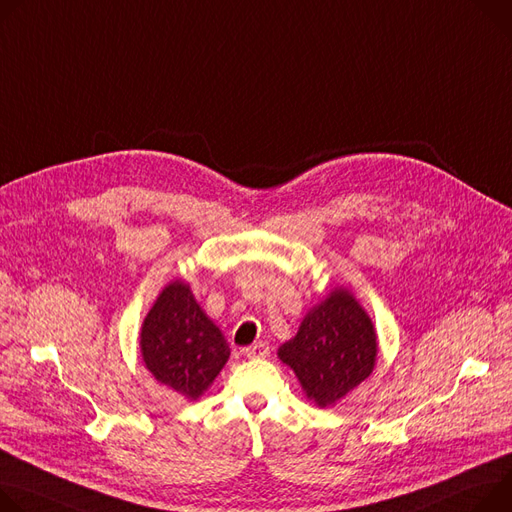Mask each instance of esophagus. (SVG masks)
<instances>
[{
  "label": "esophagus",
  "instance_id": "obj_1",
  "mask_svg": "<svg viewBox=\"0 0 512 512\" xmlns=\"http://www.w3.org/2000/svg\"><path fill=\"white\" fill-rule=\"evenodd\" d=\"M245 355H247L249 359H263V357L269 355V345L263 343V341H259V343L247 347V349H245Z\"/></svg>",
  "mask_w": 512,
  "mask_h": 512
}]
</instances>
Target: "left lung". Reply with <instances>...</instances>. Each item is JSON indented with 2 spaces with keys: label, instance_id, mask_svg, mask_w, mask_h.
<instances>
[{
  "label": "left lung",
  "instance_id": "8db88e82",
  "mask_svg": "<svg viewBox=\"0 0 512 512\" xmlns=\"http://www.w3.org/2000/svg\"><path fill=\"white\" fill-rule=\"evenodd\" d=\"M302 390L320 408L347 396L376 365L374 322L345 288H335L304 316L294 339L277 349Z\"/></svg>",
  "mask_w": 512,
  "mask_h": 512
}]
</instances>
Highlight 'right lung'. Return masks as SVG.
Returning a JSON list of instances; mask_svg holds the SVG:
<instances>
[{
    "label": "right lung",
    "instance_id": "obj_1",
    "mask_svg": "<svg viewBox=\"0 0 512 512\" xmlns=\"http://www.w3.org/2000/svg\"><path fill=\"white\" fill-rule=\"evenodd\" d=\"M141 353L157 382L196 400L220 374L230 347L190 286L175 280L163 288L143 322Z\"/></svg>",
    "mask_w": 512,
    "mask_h": 512
}]
</instances>
